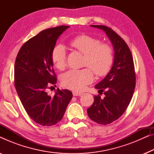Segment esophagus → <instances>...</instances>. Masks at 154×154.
Masks as SVG:
<instances>
[{
	"label": "esophagus",
	"instance_id": "obj_1",
	"mask_svg": "<svg viewBox=\"0 0 154 154\" xmlns=\"http://www.w3.org/2000/svg\"><path fill=\"white\" fill-rule=\"evenodd\" d=\"M82 94V92H79L76 91H73V96H81Z\"/></svg>",
	"mask_w": 154,
	"mask_h": 154
}]
</instances>
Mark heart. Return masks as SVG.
Returning <instances> with one entry per match:
<instances>
[{
	"mask_svg": "<svg viewBox=\"0 0 154 154\" xmlns=\"http://www.w3.org/2000/svg\"><path fill=\"white\" fill-rule=\"evenodd\" d=\"M73 48L84 54L83 65L91 69L97 76L106 75L113 62V50L106 43H100L96 38L88 35H80L70 41ZM52 62L57 69L63 70L66 66V52L62 44L56 45L51 52ZM90 69L70 70L63 74L62 84L69 89L81 91L93 81L94 75Z\"/></svg>",
	"mask_w": 154,
	"mask_h": 154,
	"instance_id": "1",
	"label": "heart"
}]
</instances>
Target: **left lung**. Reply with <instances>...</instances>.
<instances>
[{
  "label": "left lung",
  "mask_w": 154,
  "mask_h": 154,
  "mask_svg": "<svg viewBox=\"0 0 154 154\" xmlns=\"http://www.w3.org/2000/svg\"><path fill=\"white\" fill-rule=\"evenodd\" d=\"M102 29L112 43L114 60L104 79L94 86L99 94L94 97V102L88 109V116L102 125L110 124L119 119L128 108L135 88V72L133 58L124 40L111 28L102 25H90Z\"/></svg>",
  "instance_id": "1"
}]
</instances>
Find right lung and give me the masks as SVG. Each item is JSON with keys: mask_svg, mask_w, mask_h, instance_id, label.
I'll use <instances>...</instances> for the list:
<instances>
[{"mask_svg": "<svg viewBox=\"0 0 154 154\" xmlns=\"http://www.w3.org/2000/svg\"><path fill=\"white\" fill-rule=\"evenodd\" d=\"M69 26L45 29L20 48L14 64V86L26 113L35 123L51 126L60 122L72 92L57 88L53 97L46 89L57 83L51 52L60 35Z\"/></svg>", "mask_w": 154, "mask_h": 154, "instance_id": "right-lung-1", "label": "right lung"}]
</instances>
